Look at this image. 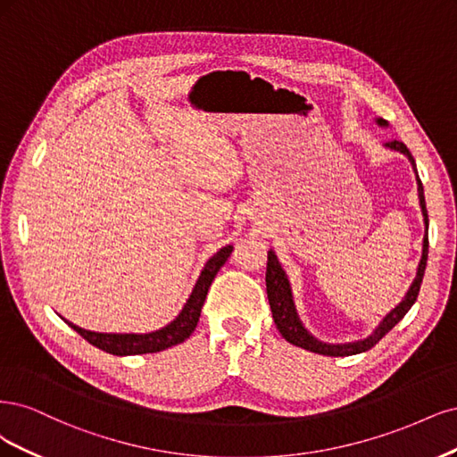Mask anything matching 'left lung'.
Returning a JSON list of instances; mask_svg holds the SVG:
<instances>
[{
	"label": "left lung",
	"mask_w": 457,
	"mask_h": 457,
	"mask_svg": "<svg viewBox=\"0 0 457 457\" xmlns=\"http://www.w3.org/2000/svg\"><path fill=\"white\" fill-rule=\"evenodd\" d=\"M378 125H387L386 120H378ZM387 148L396 150L404 154L411 167H414L416 174V161L411 157L410 150L406 145L399 140H393L386 144ZM418 194H420V204H421V212H423V220H425V237H423V253H421V260H420V266H418V275L414 278V283L408 288L404 300L396 305L389 315H386V319L379 322V327L366 337V340L361 342H353V344H325L317 340L312 334L305 330V327L300 322L298 313H296V307H294L292 302V292H290V283L288 278L281 268V263H278L277 256L273 250L268 253V270H266V287H268V300L271 305V313H273V320L281 332V336L285 337L287 342H290L292 345H298L302 349H307L312 353H319V355H327V357H349V355H357V353L368 351L370 347H374L381 337H384L399 320H403V317L410 312V307L414 305V302L418 300V294H420V287L423 281V273H425V266H427V253H429V216H427V209H425V197H423V186L421 180L418 176Z\"/></svg>",
	"instance_id": "obj_1"
}]
</instances>
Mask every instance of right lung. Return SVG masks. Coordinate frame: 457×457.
Masks as SVG:
<instances>
[{
  "label": "right lung",
  "instance_id": "1",
  "mask_svg": "<svg viewBox=\"0 0 457 457\" xmlns=\"http://www.w3.org/2000/svg\"><path fill=\"white\" fill-rule=\"evenodd\" d=\"M231 250H233L231 245L220 248L218 253L207 263H204V268L194 287V292H191V296L187 298L180 315L176 317L165 328L150 332V334H104V332L85 330V328L71 325V322H68L66 319L64 320L81 337H85L87 342L93 344L95 347H98L102 351L110 353V355H120V357L144 355V353H157V351L169 349L172 345H179V344L186 342L191 336V332L195 330L199 317H201V307L204 303V298H207V292L214 281L216 273L229 258Z\"/></svg>",
  "mask_w": 457,
  "mask_h": 457
}]
</instances>
